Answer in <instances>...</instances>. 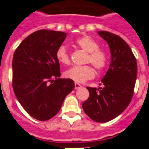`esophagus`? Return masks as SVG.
I'll list each match as a JSON object with an SVG mask.
<instances>
[{
    "mask_svg": "<svg viewBox=\"0 0 149 149\" xmlns=\"http://www.w3.org/2000/svg\"><path fill=\"white\" fill-rule=\"evenodd\" d=\"M82 87L81 84H80L79 83H75V89H79Z\"/></svg>",
    "mask_w": 149,
    "mask_h": 149,
    "instance_id": "obj_1",
    "label": "esophagus"
}]
</instances>
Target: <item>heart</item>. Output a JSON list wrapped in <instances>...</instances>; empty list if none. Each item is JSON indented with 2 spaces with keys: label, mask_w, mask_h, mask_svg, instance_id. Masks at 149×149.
Wrapping results in <instances>:
<instances>
[{
  "label": "heart",
  "mask_w": 149,
  "mask_h": 149,
  "mask_svg": "<svg viewBox=\"0 0 149 149\" xmlns=\"http://www.w3.org/2000/svg\"><path fill=\"white\" fill-rule=\"evenodd\" d=\"M75 45L87 52L85 63H90L97 70H103L108 65V55L103 49H99L97 41L88 36H84L75 40ZM56 57L62 65L70 63V56L65 45L59 46L56 51ZM65 77L76 82H84L90 80L95 76V70L89 65L82 66H73L65 72Z\"/></svg>",
  "instance_id": "1"
}]
</instances>
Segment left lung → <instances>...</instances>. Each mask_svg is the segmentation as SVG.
<instances>
[{
	"label": "left lung",
	"instance_id": "1",
	"mask_svg": "<svg viewBox=\"0 0 149 149\" xmlns=\"http://www.w3.org/2000/svg\"><path fill=\"white\" fill-rule=\"evenodd\" d=\"M98 34L111 51V63L101 80L102 87H88L89 97L82 104L84 112L96 122H108L124 112L134 93L137 76L136 59L121 37L107 31Z\"/></svg>",
	"mask_w": 149,
	"mask_h": 149
}]
</instances>
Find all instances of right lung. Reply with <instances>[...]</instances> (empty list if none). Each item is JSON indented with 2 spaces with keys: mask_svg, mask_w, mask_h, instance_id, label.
<instances>
[{
  "mask_svg": "<svg viewBox=\"0 0 149 149\" xmlns=\"http://www.w3.org/2000/svg\"><path fill=\"white\" fill-rule=\"evenodd\" d=\"M66 38L64 32L41 29L27 37L13 58V88L16 97L29 115L40 121L53 117L74 81L61 79L56 51Z\"/></svg>",
  "mask_w": 149,
  "mask_h": 149,
  "instance_id": "right-lung-1",
  "label": "right lung"
}]
</instances>
